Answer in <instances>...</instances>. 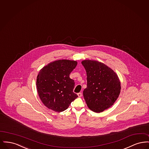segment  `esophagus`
<instances>
[{
	"label": "esophagus",
	"mask_w": 149,
	"mask_h": 149,
	"mask_svg": "<svg viewBox=\"0 0 149 149\" xmlns=\"http://www.w3.org/2000/svg\"><path fill=\"white\" fill-rule=\"evenodd\" d=\"M78 95L79 97H81L82 96V94H81V93H78Z\"/></svg>",
	"instance_id": "1"
}]
</instances>
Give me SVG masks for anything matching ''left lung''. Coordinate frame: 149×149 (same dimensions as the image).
Listing matches in <instances>:
<instances>
[{"label": "left lung", "mask_w": 149, "mask_h": 149, "mask_svg": "<svg viewBox=\"0 0 149 149\" xmlns=\"http://www.w3.org/2000/svg\"><path fill=\"white\" fill-rule=\"evenodd\" d=\"M81 64L86 72L87 87L83 96L88 108L102 112L114 104L120 94V83L117 74L106 64L85 60Z\"/></svg>", "instance_id": "left-lung-1"}]
</instances>
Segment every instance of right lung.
Here are the masks:
<instances>
[{"mask_svg": "<svg viewBox=\"0 0 149 149\" xmlns=\"http://www.w3.org/2000/svg\"><path fill=\"white\" fill-rule=\"evenodd\" d=\"M77 61L57 60L40 70L36 79L38 94L43 104L55 112L64 111L78 96L73 92L74 80L69 75Z\"/></svg>", "mask_w": 149, "mask_h": 149, "instance_id": "right-lung-1", "label": "right lung"}]
</instances>
